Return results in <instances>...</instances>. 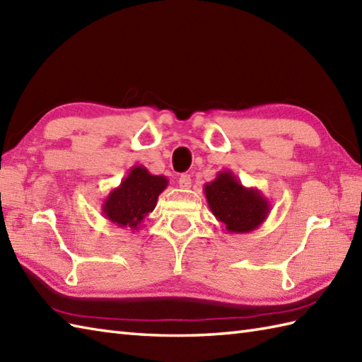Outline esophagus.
<instances>
[{"instance_id":"1","label":"esophagus","mask_w":362,"mask_h":362,"mask_svg":"<svg viewBox=\"0 0 362 362\" xmlns=\"http://www.w3.org/2000/svg\"><path fill=\"white\" fill-rule=\"evenodd\" d=\"M179 187L183 189H188L191 187V175L189 174H182L179 177Z\"/></svg>"}]
</instances>
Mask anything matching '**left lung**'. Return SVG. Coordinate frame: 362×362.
<instances>
[{
  "label": "left lung",
  "mask_w": 362,
  "mask_h": 362,
  "mask_svg": "<svg viewBox=\"0 0 362 362\" xmlns=\"http://www.w3.org/2000/svg\"><path fill=\"white\" fill-rule=\"evenodd\" d=\"M211 213L227 233L257 230L271 213V202L257 188H247L232 171H219L216 179L204 185Z\"/></svg>",
  "instance_id": "1"
}]
</instances>
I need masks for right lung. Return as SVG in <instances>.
Masks as SVG:
<instances>
[{
  "instance_id": "1",
  "label": "right lung",
  "mask_w": 362,
  "mask_h": 362,
  "mask_svg": "<svg viewBox=\"0 0 362 362\" xmlns=\"http://www.w3.org/2000/svg\"><path fill=\"white\" fill-rule=\"evenodd\" d=\"M168 187L165 175H153L144 166H132L119 187L103 202V214L112 224L126 230H140L141 222L156 209L158 196Z\"/></svg>"
}]
</instances>
